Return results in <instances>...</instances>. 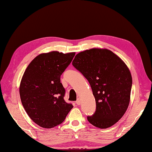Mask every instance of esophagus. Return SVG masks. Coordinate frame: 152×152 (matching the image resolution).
Masks as SVG:
<instances>
[{
  "mask_svg": "<svg viewBox=\"0 0 152 152\" xmlns=\"http://www.w3.org/2000/svg\"><path fill=\"white\" fill-rule=\"evenodd\" d=\"M76 103L78 105H80V104H81V102H80V99H77V101L76 102Z\"/></svg>",
  "mask_w": 152,
  "mask_h": 152,
  "instance_id": "1",
  "label": "esophagus"
}]
</instances>
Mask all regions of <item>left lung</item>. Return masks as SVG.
I'll use <instances>...</instances> for the list:
<instances>
[{"instance_id":"obj_1","label":"left lung","mask_w":152,"mask_h":152,"mask_svg":"<svg viewBox=\"0 0 152 152\" xmlns=\"http://www.w3.org/2000/svg\"><path fill=\"white\" fill-rule=\"evenodd\" d=\"M72 65L88 80L96 111L88 121L99 129L117 123L129 105L132 79L124 61L107 49L93 48L78 53Z\"/></svg>"}]
</instances>
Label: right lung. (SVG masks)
Listing matches in <instances>:
<instances>
[{"label":"right lung","mask_w":152,"mask_h":152,"mask_svg":"<svg viewBox=\"0 0 152 152\" xmlns=\"http://www.w3.org/2000/svg\"><path fill=\"white\" fill-rule=\"evenodd\" d=\"M75 53H41L27 67L21 80L20 96L23 108L39 126L50 129L61 124L72 109L64 100L61 76Z\"/></svg>","instance_id":"right-lung-1"}]
</instances>
